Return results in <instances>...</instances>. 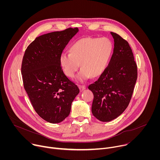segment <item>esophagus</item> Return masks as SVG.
Here are the masks:
<instances>
[{
  "label": "esophagus",
  "instance_id": "1",
  "mask_svg": "<svg viewBox=\"0 0 160 160\" xmlns=\"http://www.w3.org/2000/svg\"><path fill=\"white\" fill-rule=\"evenodd\" d=\"M78 87H79V88H80V91H82V90H83L84 89H85V88H86V87H85V85H78Z\"/></svg>",
  "mask_w": 160,
  "mask_h": 160
}]
</instances>
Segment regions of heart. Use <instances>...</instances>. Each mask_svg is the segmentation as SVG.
I'll list each match as a JSON object with an SVG mask.
<instances>
[{
	"label": "heart",
	"instance_id": "heart-1",
	"mask_svg": "<svg viewBox=\"0 0 160 160\" xmlns=\"http://www.w3.org/2000/svg\"><path fill=\"white\" fill-rule=\"evenodd\" d=\"M112 51V44L106 37H85L76 41L70 52H63L60 56V63L65 74L73 77L78 69H82L77 76L79 81L100 76L105 70Z\"/></svg>",
	"mask_w": 160,
	"mask_h": 160
}]
</instances>
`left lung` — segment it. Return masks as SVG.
I'll list each match as a JSON object with an SVG mask.
<instances>
[{"label": "left lung", "instance_id": "8db88e82", "mask_svg": "<svg viewBox=\"0 0 160 160\" xmlns=\"http://www.w3.org/2000/svg\"><path fill=\"white\" fill-rule=\"evenodd\" d=\"M111 34L115 43L109 64L88 87L94 94L93 115L104 122L117 118L126 109L138 78V66L128 42L116 33Z\"/></svg>", "mask_w": 160, "mask_h": 160}]
</instances>
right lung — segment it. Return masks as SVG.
I'll list each match as a JSON object with an SVG mask.
<instances>
[{
  "label": "right lung",
  "instance_id": "1",
  "mask_svg": "<svg viewBox=\"0 0 160 160\" xmlns=\"http://www.w3.org/2000/svg\"><path fill=\"white\" fill-rule=\"evenodd\" d=\"M78 32L69 28L37 37L27 48L21 64L24 88L38 115L51 123L70 115L80 90L64 73L60 56Z\"/></svg>",
  "mask_w": 160,
  "mask_h": 160
}]
</instances>
